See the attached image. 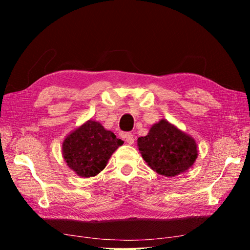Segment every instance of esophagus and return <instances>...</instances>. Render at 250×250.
Returning a JSON list of instances; mask_svg holds the SVG:
<instances>
[{
  "mask_svg": "<svg viewBox=\"0 0 250 250\" xmlns=\"http://www.w3.org/2000/svg\"><path fill=\"white\" fill-rule=\"evenodd\" d=\"M124 139H125V141L126 143H128V145H133L134 137H133L132 133H130V132L125 133V134H124Z\"/></svg>",
  "mask_w": 250,
  "mask_h": 250,
  "instance_id": "1",
  "label": "esophagus"
}]
</instances>
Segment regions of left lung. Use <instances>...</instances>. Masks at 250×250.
<instances>
[{
    "instance_id": "left-lung-1",
    "label": "left lung",
    "mask_w": 250,
    "mask_h": 250,
    "mask_svg": "<svg viewBox=\"0 0 250 250\" xmlns=\"http://www.w3.org/2000/svg\"><path fill=\"white\" fill-rule=\"evenodd\" d=\"M137 143L147 166L167 177L188 171L198 155L195 139L166 119L152 125L149 133L139 138Z\"/></svg>"
}]
</instances>
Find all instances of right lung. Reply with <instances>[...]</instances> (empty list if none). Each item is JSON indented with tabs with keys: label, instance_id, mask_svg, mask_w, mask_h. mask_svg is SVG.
<instances>
[{
	"label": "right lung",
	"instance_id": "obj_1",
	"mask_svg": "<svg viewBox=\"0 0 250 250\" xmlns=\"http://www.w3.org/2000/svg\"><path fill=\"white\" fill-rule=\"evenodd\" d=\"M122 143L100 122L89 119L67 134L62 141V158L78 176H96L107 167L110 156Z\"/></svg>",
	"mask_w": 250,
	"mask_h": 250
}]
</instances>
